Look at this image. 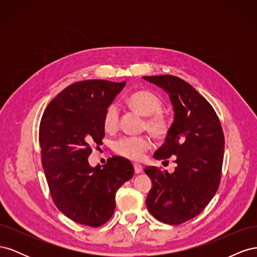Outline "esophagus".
<instances>
[{"label": "esophagus", "instance_id": "obj_1", "mask_svg": "<svg viewBox=\"0 0 257 257\" xmlns=\"http://www.w3.org/2000/svg\"><path fill=\"white\" fill-rule=\"evenodd\" d=\"M134 170L135 174H141L143 173V166L141 164H134Z\"/></svg>", "mask_w": 257, "mask_h": 257}]
</instances>
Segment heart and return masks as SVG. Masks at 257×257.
<instances>
[{"instance_id":"obj_1","label":"heart","mask_w":257,"mask_h":257,"mask_svg":"<svg viewBox=\"0 0 257 257\" xmlns=\"http://www.w3.org/2000/svg\"><path fill=\"white\" fill-rule=\"evenodd\" d=\"M127 103L136 111L147 116L145 127L154 137L164 138L167 135L170 124L166 116L162 113L163 103L160 97L149 91H137L127 97ZM103 125L105 131L109 133L118 128L119 109L114 104L106 109ZM150 147L151 141L146 136H124L114 142L113 150L125 159L141 161Z\"/></svg>"}]
</instances>
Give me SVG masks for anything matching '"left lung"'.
I'll return each instance as SVG.
<instances>
[{
  "mask_svg": "<svg viewBox=\"0 0 257 257\" xmlns=\"http://www.w3.org/2000/svg\"><path fill=\"white\" fill-rule=\"evenodd\" d=\"M143 78L166 91L175 118L164 144L153 158L174 157L175 172L148 166L152 181L146 205L155 219L179 225L197 216L219 189L224 158V134L213 107L192 85L172 75Z\"/></svg>",
  "mask_w": 257,
  "mask_h": 257,
  "instance_id": "1",
  "label": "left lung"
}]
</instances>
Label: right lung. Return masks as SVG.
Listing matches in <instances>:
<instances>
[{"label":"right lung","instance_id":"right-lung-1","mask_svg":"<svg viewBox=\"0 0 257 257\" xmlns=\"http://www.w3.org/2000/svg\"><path fill=\"white\" fill-rule=\"evenodd\" d=\"M126 82L83 80L68 85L46 108L40 124L42 164L54 205L68 219L91 227L113 214L115 193L134 176L132 163L112 157L91 167V145L105 137L103 118Z\"/></svg>","mask_w":257,"mask_h":257}]
</instances>
